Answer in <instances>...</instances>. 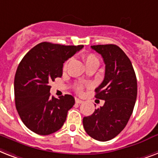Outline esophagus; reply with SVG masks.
Returning <instances> with one entry per match:
<instances>
[{
    "label": "esophagus",
    "instance_id": "1",
    "mask_svg": "<svg viewBox=\"0 0 158 158\" xmlns=\"http://www.w3.org/2000/svg\"><path fill=\"white\" fill-rule=\"evenodd\" d=\"M75 102L77 103H83V101L81 100V99H77V98H76L75 99Z\"/></svg>",
    "mask_w": 158,
    "mask_h": 158
}]
</instances>
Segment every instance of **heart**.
Masks as SVG:
<instances>
[{"instance_id":"1","label":"heart","mask_w":158,"mask_h":158,"mask_svg":"<svg viewBox=\"0 0 158 158\" xmlns=\"http://www.w3.org/2000/svg\"><path fill=\"white\" fill-rule=\"evenodd\" d=\"M83 59H84V61L85 63V65L88 64H90V63H94V62H96V63H99V60L96 58V56L94 55H92V54H89V55H85L83 56ZM67 65H68V62H66L64 65V69H66ZM82 86L81 85H78L77 87V91L78 93H81L82 92Z\"/></svg>"}]
</instances>
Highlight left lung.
<instances>
[{
  "label": "left lung",
  "instance_id": "left-lung-1",
  "mask_svg": "<svg viewBox=\"0 0 158 158\" xmlns=\"http://www.w3.org/2000/svg\"><path fill=\"white\" fill-rule=\"evenodd\" d=\"M105 64L103 82L95 98L105 100L103 107L83 118L85 132L94 139L108 141L121 133L133 113L137 97V80L131 60L116 45H91Z\"/></svg>",
  "mask_w": 158,
  "mask_h": 158
}]
</instances>
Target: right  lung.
<instances>
[{
    "instance_id": "right-lung-1",
    "label": "right lung",
    "mask_w": 158,
    "mask_h": 158,
    "mask_svg": "<svg viewBox=\"0 0 158 158\" xmlns=\"http://www.w3.org/2000/svg\"><path fill=\"white\" fill-rule=\"evenodd\" d=\"M84 45H64L41 42L25 55L15 77L16 109L23 124L41 135L59 131L66 121L75 99L70 94L50 96V85L63 75L66 60Z\"/></svg>"
}]
</instances>
